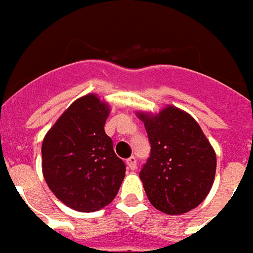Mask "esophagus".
<instances>
[{
    "label": "esophagus",
    "instance_id": "34e87169",
    "mask_svg": "<svg viewBox=\"0 0 253 253\" xmlns=\"http://www.w3.org/2000/svg\"><path fill=\"white\" fill-rule=\"evenodd\" d=\"M126 165H127V168H128L130 170H135V168H137V159H135V157H130V159H127Z\"/></svg>",
    "mask_w": 253,
    "mask_h": 253
}]
</instances>
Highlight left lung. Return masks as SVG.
<instances>
[{
    "mask_svg": "<svg viewBox=\"0 0 253 253\" xmlns=\"http://www.w3.org/2000/svg\"><path fill=\"white\" fill-rule=\"evenodd\" d=\"M137 116L152 145L139 172L149 202L169 215L199 206L214 183L217 156L198 122L170 104L157 114L138 111Z\"/></svg>",
    "mask_w": 253,
    "mask_h": 253,
    "instance_id": "obj_1",
    "label": "left lung"
}]
</instances>
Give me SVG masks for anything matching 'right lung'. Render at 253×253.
I'll return each mask as SVG.
<instances>
[{"instance_id": "1", "label": "right lung", "mask_w": 253, "mask_h": 253, "mask_svg": "<svg viewBox=\"0 0 253 253\" xmlns=\"http://www.w3.org/2000/svg\"><path fill=\"white\" fill-rule=\"evenodd\" d=\"M110 104L88 93L73 101L42 143V172L48 188L76 211L110 205L121 188L126 165L104 131Z\"/></svg>"}]
</instances>
